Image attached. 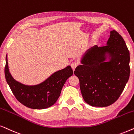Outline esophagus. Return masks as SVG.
<instances>
[{
  "mask_svg": "<svg viewBox=\"0 0 134 134\" xmlns=\"http://www.w3.org/2000/svg\"><path fill=\"white\" fill-rule=\"evenodd\" d=\"M77 65H78V63L76 61H74L71 63V67H72V69L74 70L75 69L76 67H77Z\"/></svg>",
  "mask_w": 134,
  "mask_h": 134,
  "instance_id": "obj_1",
  "label": "esophagus"
}]
</instances>
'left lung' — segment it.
I'll list each match as a JSON object with an SVG mask.
<instances>
[{
  "instance_id": "1",
  "label": "left lung",
  "mask_w": 134,
  "mask_h": 134,
  "mask_svg": "<svg viewBox=\"0 0 134 134\" xmlns=\"http://www.w3.org/2000/svg\"><path fill=\"white\" fill-rule=\"evenodd\" d=\"M74 74L82 96L91 106H109L117 100L130 76V54L124 39L110 32L107 45H95L84 53Z\"/></svg>"
}]
</instances>
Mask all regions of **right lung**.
Listing matches in <instances>:
<instances>
[{"label":"right lung","instance_id":"obj_1","mask_svg":"<svg viewBox=\"0 0 134 134\" xmlns=\"http://www.w3.org/2000/svg\"><path fill=\"white\" fill-rule=\"evenodd\" d=\"M5 67V79L12 92L19 102L32 109H45L54 104L60 96L66 80L73 75L70 65L56 71L42 83L26 85L14 79L10 74L7 54Z\"/></svg>","mask_w":134,"mask_h":134}]
</instances>
